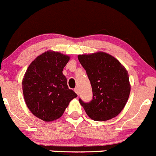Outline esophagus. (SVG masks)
I'll use <instances>...</instances> for the list:
<instances>
[{"label": "esophagus", "mask_w": 156, "mask_h": 156, "mask_svg": "<svg viewBox=\"0 0 156 156\" xmlns=\"http://www.w3.org/2000/svg\"><path fill=\"white\" fill-rule=\"evenodd\" d=\"M74 91L76 92V94H77V95H79V89L78 88H75L74 89Z\"/></svg>", "instance_id": "34e87169"}]
</instances>
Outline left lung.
Returning <instances> with one entry per match:
<instances>
[{
	"mask_svg": "<svg viewBox=\"0 0 156 156\" xmlns=\"http://www.w3.org/2000/svg\"><path fill=\"white\" fill-rule=\"evenodd\" d=\"M78 59L86 71L92 87L91 101L84 102L79 99L87 116L98 122L118 116L130 93L127 70L115 57L105 52L80 55Z\"/></svg>",
	"mask_w": 156,
	"mask_h": 156,
	"instance_id": "obj_1",
	"label": "left lung"
}]
</instances>
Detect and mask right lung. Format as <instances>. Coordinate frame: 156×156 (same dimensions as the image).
Returning a JSON list of instances; mask_svg holds the SVG:
<instances>
[{
	"label": "right lung",
	"instance_id": "right-lung-1",
	"mask_svg": "<svg viewBox=\"0 0 156 156\" xmlns=\"http://www.w3.org/2000/svg\"><path fill=\"white\" fill-rule=\"evenodd\" d=\"M70 57L48 51L29 65L23 79V93L28 108L45 122L55 121L63 114L73 99L77 97L69 88L62 73Z\"/></svg>",
	"mask_w": 156,
	"mask_h": 156
}]
</instances>
